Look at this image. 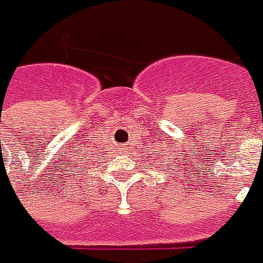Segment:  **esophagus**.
<instances>
[{
  "mask_svg": "<svg viewBox=\"0 0 263 263\" xmlns=\"http://www.w3.org/2000/svg\"><path fill=\"white\" fill-rule=\"evenodd\" d=\"M116 148L119 150V152H124V150H126V146H123V144H117Z\"/></svg>",
  "mask_w": 263,
  "mask_h": 263,
  "instance_id": "obj_1",
  "label": "esophagus"
}]
</instances>
